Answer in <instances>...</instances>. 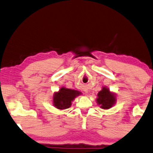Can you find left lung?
<instances>
[{"label":"left lung","mask_w":153,"mask_h":153,"mask_svg":"<svg viewBox=\"0 0 153 153\" xmlns=\"http://www.w3.org/2000/svg\"><path fill=\"white\" fill-rule=\"evenodd\" d=\"M97 102L102 109H108L111 108L116 102V97L114 93H111L109 89L103 87L97 94Z\"/></svg>","instance_id":"8db88e82"}]
</instances>
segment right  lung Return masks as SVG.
<instances>
[{
    "instance_id": "obj_1",
    "label": "right lung",
    "mask_w": 153,
    "mask_h": 153,
    "mask_svg": "<svg viewBox=\"0 0 153 153\" xmlns=\"http://www.w3.org/2000/svg\"><path fill=\"white\" fill-rule=\"evenodd\" d=\"M81 94V91L75 89L61 88L58 92H56L53 96V105L56 108L63 110L70 108L72 105V101L74 100L77 96Z\"/></svg>"
}]
</instances>
